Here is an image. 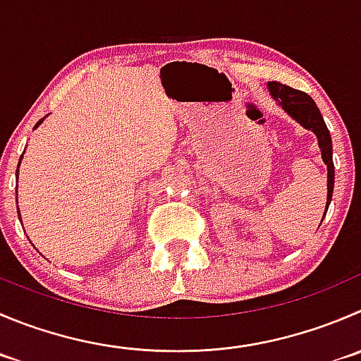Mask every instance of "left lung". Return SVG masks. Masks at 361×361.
I'll list each match as a JSON object with an SVG mask.
<instances>
[{
  "mask_svg": "<svg viewBox=\"0 0 361 361\" xmlns=\"http://www.w3.org/2000/svg\"><path fill=\"white\" fill-rule=\"evenodd\" d=\"M268 90L271 93L277 102L282 104L286 111L298 121L300 125H303L305 128L312 130L317 135V141H319L321 155H323L324 164L328 166V199H326V209L330 206L331 194H334V181H335V167H334V159H331V137L330 132H328L326 123H324L323 116H321L319 109H317L316 102L312 100V97L307 95V93L295 90L291 86H286V84L277 82V80H269ZM324 219V216H323Z\"/></svg>",
  "mask_w": 361,
  "mask_h": 361,
  "instance_id": "8db88e82",
  "label": "left lung"
}]
</instances>
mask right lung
Instances as JSON below:
<instances>
[{"mask_svg":"<svg viewBox=\"0 0 361 361\" xmlns=\"http://www.w3.org/2000/svg\"><path fill=\"white\" fill-rule=\"evenodd\" d=\"M42 123V120L40 121H38V123L37 125H40ZM20 159H23V157H20ZM20 164V162H19ZM17 176H19V167H17ZM17 209H19V208H17Z\"/></svg>","mask_w":361,"mask_h":361,"instance_id":"obj_1","label":"right lung"}]
</instances>
